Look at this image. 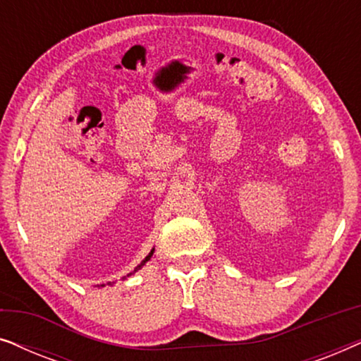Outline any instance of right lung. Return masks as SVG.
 <instances>
[{
    "instance_id": "right-lung-1",
    "label": "right lung",
    "mask_w": 361,
    "mask_h": 361,
    "mask_svg": "<svg viewBox=\"0 0 361 361\" xmlns=\"http://www.w3.org/2000/svg\"><path fill=\"white\" fill-rule=\"evenodd\" d=\"M152 253H154V250H151V253H149V255H147V256H146V258H145V259H142V261H141V264H140V266H137V268H136V269H135V271H137V269H140V268H141V266H142V264H145V263H146V261H149V258H151V256H152Z\"/></svg>"
}]
</instances>
